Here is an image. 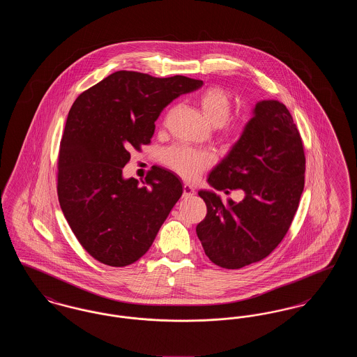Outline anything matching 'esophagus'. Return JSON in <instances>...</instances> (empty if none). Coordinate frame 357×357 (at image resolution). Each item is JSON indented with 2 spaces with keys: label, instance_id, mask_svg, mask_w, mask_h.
Returning a JSON list of instances; mask_svg holds the SVG:
<instances>
[{
  "label": "esophagus",
  "instance_id": "esophagus-1",
  "mask_svg": "<svg viewBox=\"0 0 357 357\" xmlns=\"http://www.w3.org/2000/svg\"><path fill=\"white\" fill-rule=\"evenodd\" d=\"M194 188L190 185H183V198H188V197H192L194 195Z\"/></svg>",
  "mask_w": 357,
  "mask_h": 357
}]
</instances>
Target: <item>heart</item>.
Instances as JSON below:
<instances>
[{"instance_id": "obj_1", "label": "heart", "mask_w": 357, "mask_h": 357, "mask_svg": "<svg viewBox=\"0 0 357 357\" xmlns=\"http://www.w3.org/2000/svg\"><path fill=\"white\" fill-rule=\"evenodd\" d=\"M197 102L204 119L213 127H221L222 124H225L233 109L231 98L217 86H210L202 91ZM241 134L242 126L233 124L225 127V135L230 139H237ZM163 162L182 178L192 181L211 165L213 156L206 151L190 150L186 147H171L163 153Z\"/></svg>"}]
</instances>
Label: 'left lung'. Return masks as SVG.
I'll list each match as a JSON object with an SVG mask.
<instances>
[{
	"label": "left lung",
	"instance_id": "8db88e82",
	"mask_svg": "<svg viewBox=\"0 0 357 357\" xmlns=\"http://www.w3.org/2000/svg\"><path fill=\"white\" fill-rule=\"evenodd\" d=\"M305 155L288 108L278 100H261L253 108L237 142L210 171L215 190L241 188V202L213 190H199L207 206L197 225L204 253L225 269H239L272 253L288 233L304 190Z\"/></svg>",
	"mask_w": 357,
	"mask_h": 357
}]
</instances>
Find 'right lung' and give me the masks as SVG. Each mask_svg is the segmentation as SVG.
<instances>
[{
  "label": "right lung",
  "instance_id": "right-lung-1",
  "mask_svg": "<svg viewBox=\"0 0 357 357\" xmlns=\"http://www.w3.org/2000/svg\"><path fill=\"white\" fill-rule=\"evenodd\" d=\"M202 85L118 70L72 104L60 143L59 202L73 234L102 264L127 266L146 255L181 198L182 182L170 170L153 166L147 186H139L123 167L131 149L151 142L163 108Z\"/></svg>",
  "mask_w": 357,
  "mask_h": 357
}]
</instances>
